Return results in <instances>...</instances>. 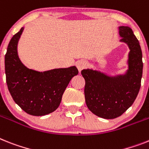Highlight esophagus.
I'll list each match as a JSON object with an SVG mask.
<instances>
[{
    "label": "esophagus",
    "instance_id": "obj_1",
    "mask_svg": "<svg viewBox=\"0 0 149 149\" xmlns=\"http://www.w3.org/2000/svg\"><path fill=\"white\" fill-rule=\"evenodd\" d=\"M86 62L85 61H77V63H76V65H77V69H78L79 72H81V71L83 70V69L86 67Z\"/></svg>",
    "mask_w": 149,
    "mask_h": 149
}]
</instances>
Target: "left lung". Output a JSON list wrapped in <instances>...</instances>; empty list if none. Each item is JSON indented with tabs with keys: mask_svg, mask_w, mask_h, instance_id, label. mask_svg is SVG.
Segmentation results:
<instances>
[{
	"mask_svg": "<svg viewBox=\"0 0 149 149\" xmlns=\"http://www.w3.org/2000/svg\"><path fill=\"white\" fill-rule=\"evenodd\" d=\"M120 42L127 44L128 69L114 76L93 69L82 70L86 81V105L94 114L104 119H114L132 105L138 95L142 77V53L138 39L129 26H119Z\"/></svg>",
	"mask_w": 149,
	"mask_h": 149,
	"instance_id": "8db88e82",
	"label": "left lung"
}]
</instances>
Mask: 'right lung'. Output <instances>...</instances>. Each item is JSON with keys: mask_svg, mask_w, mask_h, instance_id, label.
<instances>
[{"mask_svg": "<svg viewBox=\"0 0 149 149\" xmlns=\"http://www.w3.org/2000/svg\"><path fill=\"white\" fill-rule=\"evenodd\" d=\"M24 27L13 36L5 55V73L9 92L16 104L33 116L55 111L72 78L78 74L75 66L39 72L26 67L18 55L19 40Z\"/></svg>", "mask_w": 149, "mask_h": 149, "instance_id": "1", "label": "right lung"}]
</instances>
